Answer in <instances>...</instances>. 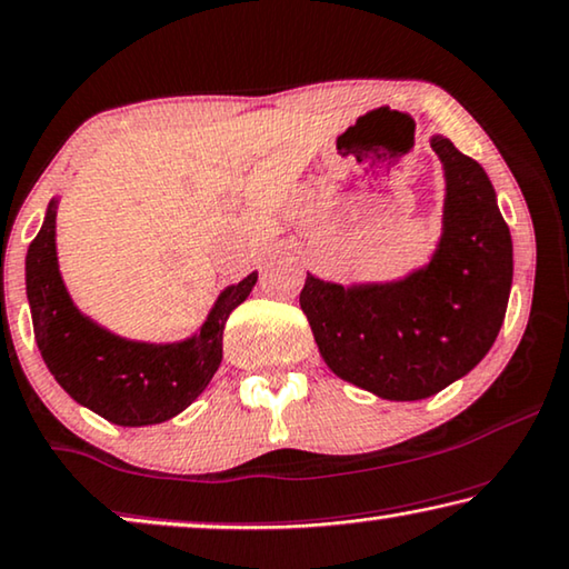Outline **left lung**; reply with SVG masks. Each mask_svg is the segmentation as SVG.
<instances>
[{"label": "left lung", "instance_id": "left-lung-1", "mask_svg": "<svg viewBox=\"0 0 569 569\" xmlns=\"http://www.w3.org/2000/svg\"><path fill=\"white\" fill-rule=\"evenodd\" d=\"M447 177L443 230L428 267L398 282L333 284L308 274L300 308L341 380L385 400H421L480 365L503 326L513 243L488 174L433 136Z\"/></svg>", "mask_w": 569, "mask_h": 569}]
</instances>
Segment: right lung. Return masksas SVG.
Masks as SVG:
<instances>
[{"instance_id": "add662e5", "label": "right lung", "mask_w": 569, "mask_h": 569, "mask_svg": "<svg viewBox=\"0 0 569 569\" xmlns=\"http://www.w3.org/2000/svg\"><path fill=\"white\" fill-rule=\"evenodd\" d=\"M32 328L46 367L79 406L118 426L163 423L192 406L223 359L230 312L257 284V271L230 284L200 333L179 343L128 341L79 312L66 292L56 257V200L24 259Z\"/></svg>"}]
</instances>
